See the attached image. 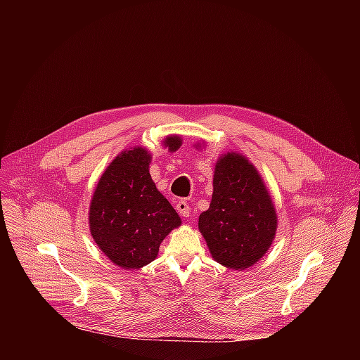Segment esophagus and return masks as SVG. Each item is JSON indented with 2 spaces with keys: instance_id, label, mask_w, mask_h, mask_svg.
Listing matches in <instances>:
<instances>
[{
  "instance_id": "34e87169",
  "label": "esophagus",
  "mask_w": 360,
  "mask_h": 360,
  "mask_svg": "<svg viewBox=\"0 0 360 360\" xmlns=\"http://www.w3.org/2000/svg\"><path fill=\"white\" fill-rule=\"evenodd\" d=\"M176 211H178V214H179L181 217H184V218H188V217L191 215V207H189L186 200H179V202L176 203Z\"/></svg>"
}]
</instances>
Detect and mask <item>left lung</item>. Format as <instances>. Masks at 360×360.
<instances>
[{
	"mask_svg": "<svg viewBox=\"0 0 360 360\" xmlns=\"http://www.w3.org/2000/svg\"><path fill=\"white\" fill-rule=\"evenodd\" d=\"M198 226L212 258L229 269L253 266L269 250L276 211L262 176L240 153L228 152L217 161L212 200Z\"/></svg>",
	"mask_w": 360,
	"mask_h": 360,
	"instance_id": "obj_1",
	"label": "left lung"
}]
</instances>
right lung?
I'll use <instances>...</instances> for the list:
<instances>
[{
	"label": "right lung",
	"instance_id": "obj_1",
	"mask_svg": "<svg viewBox=\"0 0 360 360\" xmlns=\"http://www.w3.org/2000/svg\"><path fill=\"white\" fill-rule=\"evenodd\" d=\"M178 135L165 138L178 150ZM150 153L135 146L122 150L99 178L89 205V231L98 248L120 268L139 269L158 256L165 236L181 225L168 199L149 174Z\"/></svg>",
	"mask_w": 360,
	"mask_h": 360
}]
</instances>
